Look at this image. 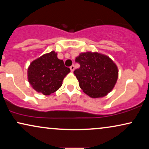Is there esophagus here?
<instances>
[{"label": "esophagus", "instance_id": "obj_1", "mask_svg": "<svg viewBox=\"0 0 149 149\" xmlns=\"http://www.w3.org/2000/svg\"><path fill=\"white\" fill-rule=\"evenodd\" d=\"M70 70L72 71V72H73V71L74 70V65H72V66L70 67Z\"/></svg>", "mask_w": 149, "mask_h": 149}]
</instances>
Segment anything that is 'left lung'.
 I'll return each instance as SVG.
<instances>
[{
  "instance_id": "left-lung-1",
  "label": "left lung",
  "mask_w": 149,
  "mask_h": 149,
  "mask_svg": "<svg viewBox=\"0 0 149 149\" xmlns=\"http://www.w3.org/2000/svg\"><path fill=\"white\" fill-rule=\"evenodd\" d=\"M80 68L74 71L81 89L93 98L111 92L118 78L117 65L109 57L97 52L81 53L75 59Z\"/></svg>"
}]
</instances>
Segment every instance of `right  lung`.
Listing matches in <instances>:
<instances>
[{"label":"right lung","instance_id":"obj_1","mask_svg":"<svg viewBox=\"0 0 149 149\" xmlns=\"http://www.w3.org/2000/svg\"><path fill=\"white\" fill-rule=\"evenodd\" d=\"M70 72L63 60L52 51L32 62L28 69V79L34 90L47 95L62 86L63 79Z\"/></svg>","mask_w":149,"mask_h":149}]
</instances>
